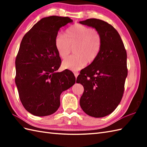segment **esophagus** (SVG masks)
Masks as SVG:
<instances>
[{"mask_svg": "<svg viewBox=\"0 0 147 147\" xmlns=\"http://www.w3.org/2000/svg\"><path fill=\"white\" fill-rule=\"evenodd\" d=\"M74 76H75V78H77V76H78V74H79V73H78V72H74Z\"/></svg>", "mask_w": 147, "mask_h": 147, "instance_id": "1", "label": "esophagus"}]
</instances>
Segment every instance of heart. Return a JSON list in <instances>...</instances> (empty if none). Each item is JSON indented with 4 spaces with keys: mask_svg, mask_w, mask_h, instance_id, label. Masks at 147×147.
<instances>
[{
    "mask_svg": "<svg viewBox=\"0 0 147 147\" xmlns=\"http://www.w3.org/2000/svg\"><path fill=\"white\" fill-rule=\"evenodd\" d=\"M102 37L98 31L80 24L69 27L65 34L59 33L55 36V46L59 55L66 58L73 47L75 54L62 62L64 69L73 71L80 69L94 61L98 57L102 48Z\"/></svg>",
    "mask_w": 147,
    "mask_h": 147,
    "instance_id": "obj_1",
    "label": "heart"
}]
</instances>
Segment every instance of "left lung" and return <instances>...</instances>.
<instances>
[{
  "mask_svg": "<svg viewBox=\"0 0 147 147\" xmlns=\"http://www.w3.org/2000/svg\"><path fill=\"white\" fill-rule=\"evenodd\" d=\"M80 23L95 28L102 40L98 57L77 77L76 83L84 87L80 104L90 116L103 117L116 109L123 97L127 75L126 51L119 34L107 22L92 18Z\"/></svg>",
  "mask_w": 147,
  "mask_h": 147,
  "instance_id": "obj_1",
  "label": "left lung"
}]
</instances>
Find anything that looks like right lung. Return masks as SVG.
<instances>
[{
	"mask_svg": "<svg viewBox=\"0 0 147 147\" xmlns=\"http://www.w3.org/2000/svg\"><path fill=\"white\" fill-rule=\"evenodd\" d=\"M72 22L68 17L43 18L21 40L15 61V83L23 107L34 115L54 114L60 106L61 93L75 83L71 71H57L61 59L55 46L59 29Z\"/></svg>",
	"mask_w": 147,
	"mask_h": 147,
	"instance_id": "obj_1",
	"label": "right lung"
}]
</instances>
